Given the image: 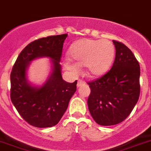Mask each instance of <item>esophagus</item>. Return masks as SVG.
<instances>
[{
    "instance_id": "esophagus-1",
    "label": "esophagus",
    "mask_w": 151,
    "mask_h": 151,
    "mask_svg": "<svg viewBox=\"0 0 151 151\" xmlns=\"http://www.w3.org/2000/svg\"><path fill=\"white\" fill-rule=\"evenodd\" d=\"M85 84V83L84 82H83V81H82V80H78V83H77V87H80L81 86H83V85H84Z\"/></svg>"
}]
</instances>
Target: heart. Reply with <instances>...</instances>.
<instances>
[{
	"instance_id": "1",
	"label": "heart",
	"mask_w": 151,
	"mask_h": 151,
	"mask_svg": "<svg viewBox=\"0 0 151 151\" xmlns=\"http://www.w3.org/2000/svg\"><path fill=\"white\" fill-rule=\"evenodd\" d=\"M70 60L64 62V66L71 73H77L78 66L84 65L86 73L92 77L101 76L111 68L115 47L109 40L81 39L76 42L68 50Z\"/></svg>"
}]
</instances>
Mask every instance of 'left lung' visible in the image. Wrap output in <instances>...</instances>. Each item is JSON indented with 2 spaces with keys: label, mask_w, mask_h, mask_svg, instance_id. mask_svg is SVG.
Wrapping results in <instances>:
<instances>
[{
  "label": "left lung",
  "mask_w": 151,
  "mask_h": 151,
  "mask_svg": "<svg viewBox=\"0 0 151 151\" xmlns=\"http://www.w3.org/2000/svg\"><path fill=\"white\" fill-rule=\"evenodd\" d=\"M116 57L111 69L101 78L88 83L89 113L101 126L116 125L130 114L140 96L139 62L121 42L113 41Z\"/></svg>",
  "instance_id": "8db88e82"
}]
</instances>
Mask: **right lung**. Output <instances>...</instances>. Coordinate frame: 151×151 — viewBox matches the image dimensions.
<instances>
[{"label": "right lung", "mask_w": 151, "mask_h": 151, "mask_svg": "<svg viewBox=\"0 0 151 151\" xmlns=\"http://www.w3.org/2000/svg\"><path fill=\"white\" fill-rule=\"evenodd\" d=\"M66 38L64 34L31 42L20 53L11 71V102L22 117L35 127L56 125L76 91L77 80L69 83L62 76L59 62ZM43 57L50 58L52 71L44 84L35 87L28 82L27 72L32 60Z\"/></svg>", "instance_id": "obj_1"}]
</instances>
